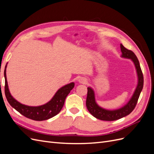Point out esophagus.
Masks as SVG:
<instances>
[{
  "label": "esophagus",
  "mask_w": 154,
  "mask_h": 154,
  "mask_svg": "<svg viewBox=\"0 0 154 154\" xmlns=\"http://www.w3.org/2000/svg\"><path fill=\"white\" fill-rule=\"evenodd\" d=\"M79 82L80 83H83V84H85V83L87 82V80L85 78H80V80H79Z\"/></svg>",
  "instance_id": "34e87169"
}]
</instances>
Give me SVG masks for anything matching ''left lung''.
Segmentation results:
<instances>
[{
	"mask_svg": "<svg viewBox=\"0 0 154 154\" xmlns=\"http://www.w3.org/2000/svg\"><path fill=\"white\" fill-rule=\"evenodd\" d=\"M121 51H122L123 58L131 59L134 62L138 77V83L136 90L134 91L131 99L124 106L119 109L114 110H109L101 108L97 105L95 101L94 92L91 87L87 88V96L86 100V106L89 112L97 119L103 121H115L122 118L125 116L130 114L136 106L139 97L143 87V74L139 64V60L131 50L127 49L121 44Z\"/></svg>",
	"mask_w": 154,
	"mask_h": 154,
	"instance_id": "left-lung-1",
	"label": "left lung"
}]
</instances>
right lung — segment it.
I'll use <instances>...</instances> for the list:
<instances>
[{"label":"right lung","instance_id":"right-lung-1","mask_svg":"<svg viewBox=\"0 0 154 154\" xmlns=\"http://www.w3.org/2000/svg\"><path fill=\"white\" fill-rule=\"evenodd\" d=\"M6 66L5 67V70H4V78H5L4 90H5V95L8 103L22 115L32 120H47L57 115L62 110L66 97L74 87V83L72 82L60 88L56 92V94L51 101L45 105L38 106H27L19 103L14 99L11 95L8 88L6 79Z\"/></svg>","mask_w":154,"mask_h":154}]
</instances>
